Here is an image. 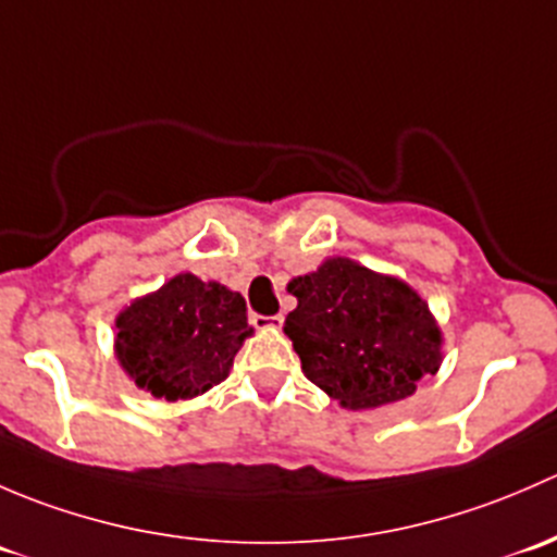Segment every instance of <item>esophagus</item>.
Here are the masks:
<instances>
[{
    "label": "esophagus",
    "mask_w": 557,
    "mask_h": 557,
    "mask_svg": "<svg viewBox=\"0 0 557 557\" xmlns=\"http://www.w3.org/2000/svg\"><path fill=\"white\" fill-rule=\"evenodd\" d=\"M283 323V314H252V325L258 329H277Z\"/></svg>",
    "instance_id": "34e87169"
}]
</instances>
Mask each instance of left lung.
<instances>
[{
  "label": "left lung",
  "mask_w": 557,
  "mask_h": 557,
  "mask_svg": "<svg viewBox=\"0 0 557 557\" xmlns=\"http://www.w3.org/2000/svg\"><path fill=\"white\" fill-rule=\"evenodd\" d=\"M288 290L299 307L285 318V334L307 380L342 407L407 398L420 377L440 369V329L429 305L401 280L331 258Z\"/></svg>",
  "instance_id": "1"
}]
</instances>
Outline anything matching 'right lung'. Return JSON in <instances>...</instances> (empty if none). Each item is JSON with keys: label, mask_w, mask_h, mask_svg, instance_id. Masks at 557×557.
Masks as SVG:
<instances>
[{"label": "right lung", "mask_w": 557, "mask_h": 557, "mask_svg": "<svg viewBox=\"0 0 557 557\" xmlns=\"http://www.w3.org/2000/svg\"><path fill=\"white\" fill-rule=\"evenodd\" d=\"M115 350L132 380L156 398L199 396L226 380L250 334L237 290L177 274L115 320Z\"/></svg>", "instance_id": "1"}]
</instances>
